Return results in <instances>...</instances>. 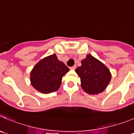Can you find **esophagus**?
Instances as JSON below:
<instances>
[{
    "instance_id": "34e87169",
    "label": "esophagus",
    "mask_w": 134,
    "mask_h": 134,
    "mask_svg": "<svg viewBox=\"0 0 134 134\" xmlns=\"http://www.w3.org/2000/svg\"><path fill=\"white\" fill-rule=\"evenodd\" d=\"M76 67H76V65H73V67H70V69H73V70H74V69H75Z\"/></svg>"
}]
</instances>
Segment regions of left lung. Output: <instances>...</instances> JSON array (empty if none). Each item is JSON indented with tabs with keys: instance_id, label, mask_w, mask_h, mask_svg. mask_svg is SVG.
<instances>
[{
	"instance_id": "1",
	"label": "left lung",
	"mask_w": 134,
	"mask_h": 134,
	"mask_svg": "<svg viewBox=\"0 0 134 134\" xmlns=\"http://www.w3.org/2000/svg\"><path fill=\"white\" fill-rule=\"evenodd\" d=\"M81 64L75 71L81 78L82 89L90 94L102 92L111 79L108 69L91 55H87L86 58L82 60Z\"/></svg>"
}]
</instances>
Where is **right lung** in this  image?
Segmentation results:
<instances>
[{
  "instance_id": "1",
  "label": "right lung",
  "mask_w": 134,
  "mask_h": 134,
  "mask_svg": "<svg viewBox=\"0 0 134 134\" xmlns=\"http://www.w3.org/2000/svg\"><path fill=\"white\" fill-rule=\"evenodd\" d=\"M69 69L59 61L53 54L39 61L30 73L32 85L42 93H50L57 91L61 84L62 77Z\"/></svg>"
}]
</instances>
